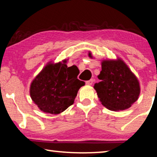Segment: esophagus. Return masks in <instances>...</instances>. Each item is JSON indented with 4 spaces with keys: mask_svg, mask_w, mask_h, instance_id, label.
Returning a JSON list of instances; mask_svg holds the SVG:
<instances>
[{
    "mask_svg": "<svg viewBox=\"0 0 157 157\" xmlns=\"http://www.w3.org/2000/svg\"><path fill=\"white\" fill-rule=\"evenodd\" d=\"M93 82H94V80H93V79H90V80L86 81V84L89 85V86H91V85L93 84Z\"/></svg>",
    "mask_w": 157,
    "mask_h": 157,
    "instance_id": "1",
    "label": "esophagus"
}]
</instances>
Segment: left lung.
<instances>
[{
    "instance_id": "left-lung-1",
    "label": "left lung",
    "mask_w": 157,
    "mask_h": 157,
    "mask_svg": "<svg viewBox=\"0 0 157 157\" xmlns=\"http://www.w3.org/2000/svg\"><path fill=\"white\" fill-rule=\"evenodd\" d=\"M89 57L93 58L91 52ZM102 71L98 75L100 82L94 89L100 102L111 111L125 110L132 107L139 97L140 87L136 76L123 60L104 59Z\"/></svg>"
}]
</instances>
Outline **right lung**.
<instances>
[{
    "mask_svg": "<svg viewBox=\"0 0 157 157\" xmlns=\"http://www.w3.org/2000/svg\"><path fill=\"white\" fill-rule=\"evenodd\" d=\"M67 61L48 62L32 82L30 97L43 112L55 115L63 112L73 104L79 89L85 84L78 79L77 66L68 67Z\"/></svg>",
    "mask_w": 157,
    "mask_h": 157,
    "instance_id": "right-lung-1",
    "label": "right lung"
}]
</instances>
